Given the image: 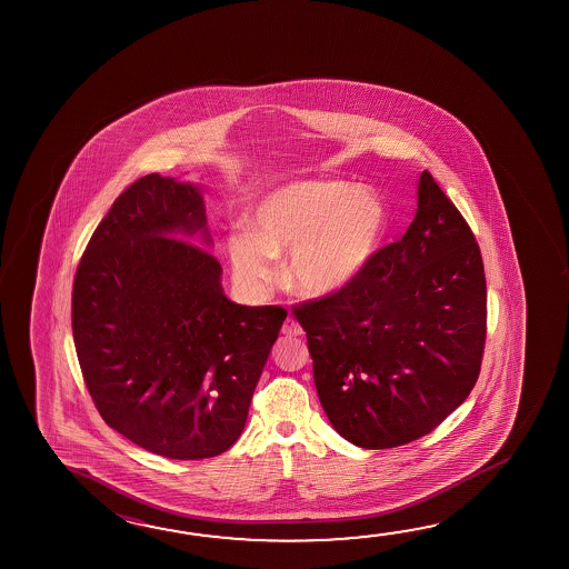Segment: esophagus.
Segmentation results:
<instances>
[{
    "mask_svg": "<svg viewBox=\"0 0 569 569\" xmlns=\"http://www.w3.org/2000/svg\"><path fill=\"white\" fill-rule=\"evenodd\" d=\"M281 331H283V336L288 337L303 336V329H301V326H299L298 321H296L293 317H288V319H286V323L281 327Z\"/></svg>",
    "mask_w": 569,
    "mask_h": 569,
    "instance_id": "1",
    "label": "esophagus"
}]
</instances>
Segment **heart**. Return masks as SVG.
<instances>
[{"instance_id": "obj_1", "label": "heart", "mask_w": 569, "mask_h": 569, "mask_svg": "<svg viewBox=\"0 0 569 569\" xmlns=\"http://www.w3.org/2000/svg\"><path fill=\"white\" fill-rule=\"evenodd\" d=\"M250 228L228 238L236 280L250 291L278 276V256L289 253L288 278L308 298L349 288L373 260L387 230V208L371 188L343 180H301L261 198Z\"/></svg>"}]
</instances>
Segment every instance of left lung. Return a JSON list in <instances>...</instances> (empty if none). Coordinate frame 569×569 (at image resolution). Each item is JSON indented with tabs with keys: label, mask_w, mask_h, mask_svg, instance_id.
<instances>
[{
	"label": "left lung",
	"mask_w": 569,
	"mask_h": 569,
	"mask_svg": "<svg viewBox=\"0 0 569 569\" xmlns=\"http://www.w3.org/2000/svg\"><path fill=\"white\" fill-rule=\"evenodd\" d=\"M399 242L361 276L293 316L333 429L355 447L429 435L475 389L486 341L485 263L475 233L430 172Z\"/></svg>",
	"instance_id": "obj_1"
}]
</instances>
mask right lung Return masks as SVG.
<instances>
[{
    "instance_id": "obj_1",
    "label": "right lung",
    "mask_w": 569,
    "mask_h": 569,
    "mask_svg": "<svg viewBox=\"0 0 569 569\" xmlns=\"http://www.w3.org/2000/svg\"><path fill=\"white\" fill-rule=\"evenodd\" d=\"M206 230L200 187L147 174L97 226L77 268L71 321L94 407L159 457H218L242 435L288 317L226 298L222 266L190 242Z\"/></svg>"
}]
</instances>
